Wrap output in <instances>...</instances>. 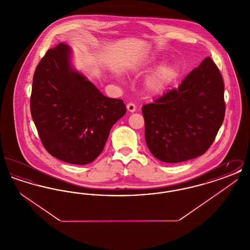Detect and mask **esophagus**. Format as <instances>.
I'll return each mask as SVG.
<instances>
[{
	"instance_id": "1",
	"label": "esophagus",
	"mask_w": 250,
	"mask_h": 250,
	"mask_svg": "<svg viewBox=\"0 0 250 250\" xmlns=\"http://www.w3.org/2000/svg\"><path fill=\"white\" fill-rule=\"evenodd\" d=\"M126 107H127V110H128L129 112H134V111H136V109H137L135 104H133V103H128V104L126 105Z\"/></svg>"
}]
</instances>
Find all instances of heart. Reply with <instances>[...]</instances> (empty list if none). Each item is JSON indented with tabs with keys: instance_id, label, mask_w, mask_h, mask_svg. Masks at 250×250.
Segmentation results:
<instances>
[{
	"instance_id": "heart-1",
	"label": "heart",
	"mask_w": 250,
	"mask_h": 250,
	"mask_svg": "<svg viewBox=\"0 0 250 250\" xmlns=\"http://www.w3.org/2000/svg\"><path fill=\"white\" fill-rule=\"evenodd\" d=\"M150 67H144L148 70ZM180 75L178 66L174 64H164L159 66L150 78L148 83L149 90L155 95L162 94L173 83Z\"/></svg>"
}]
</instances>
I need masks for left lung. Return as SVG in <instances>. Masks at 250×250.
Returning <instances> with one entry per match:
<instances>
[{"label": "left lung", "instance_id": "obj_1", "mask_svg": "<svg viewBox=\"0 0 250 250\" xmlns=\"http://www.w3.org/2000/svg\"><path fill=\"white\" fill-rule=\"evenodd\" d=\"M225 107L222 76L207 57L178 89L143 106L145 141L150 152L166 163L203 155L214 143Z\"/></svg>", "mask_w": 250, "mask_h": 250}]
</instances>
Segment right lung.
<instances>
[{
  "label": "right lung",
  "mask_w": 250,
  "mask_h": 250,
  "mask_svg": "<svg viewBox=\"0 0 250 250\" xmlns=\"http://www.w3.org/2000/svg\"><path fill=\"white\" fill-rule=\"evenodd\" d=\"M72 49L60 43L36 66L31 113L43 146L66 163L85 165L104 149L112 125L126 107L122 99L103 95L74 69Z\"/></svg>",
  "instance_id": "add662e5"
}]
</instances>
